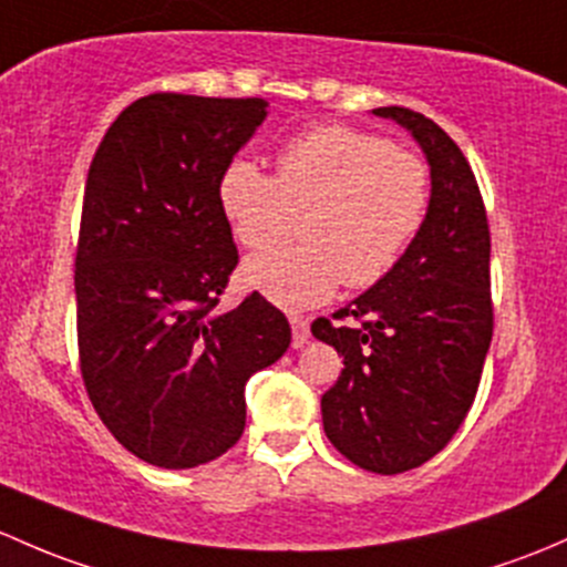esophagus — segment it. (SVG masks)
I'll use <instances>...</instances> for the list:
<instances>
[{
  "mask_svg": "<svg viewBox=\"0 0 567 567\" xmlns=\"http://www.w3.org/2000/svg\"><path fill=\"white\" fill-rule=\"evenodd\" d=\"M290 326H293V348H303L309 339V320L303 315H290Z\"/></svg>",
  "mask_w": 567,
  "mask_h": 567,
  "instance_id": "obj_1",
  "label": "esophagus"
}]
</instances>
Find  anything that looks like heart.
<instances>
[{"label": "heart", "instance_id": "obj_1", "mask_svg": "<svg viewBox=\"0 0 567 567\" xmlns=\"http://www.w3.org/2000/svg\"><path fill=\"white\" fill-rule=\"evenodd\" d=\"M217 198L247 249L290 236L301 217L303 241L247 260L241 279L279 307L307 309L339 282L372 288L399 266L429 217L432 168L380 135L329 124L285 143L277 176L252 159L228 163Z\"/></svg>", "mask_w": 567, "mask_h": 567}]
</instances>
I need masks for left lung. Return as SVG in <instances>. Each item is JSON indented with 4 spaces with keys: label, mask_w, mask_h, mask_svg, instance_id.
I'll return each instance as SVG.
<instances>
[{
    "label": "left lung",
    "mask_w": 567,
    "mask_h": 567,
    "mask_svg": "<svg viewBox=\"0 0 567 567\" xmlns=\"http://www.w3.org/2000/svg\"><path fill=\"white\" fill-rule=\"evenodd\" d=\"M424 148L429 217L385 279L312 333L342 353L320 399L333 449L369 473L421 467L451 443L478 391L494 331L486 206L462 148L424 113L374 109Z\"/></svg>",
    "instance_id": "1"
}]
</instances>
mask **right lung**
Instances as JSON below:
<instances>
[{
    "label": "right lung",
    "mask_w": 567,
    "mask_h": 567,
    "mask_svg": "<svg viewBox=\"0 0 567 567\" xmlns=\"http://www.w3.org/2000/svg\"><path fill=\"white\" fill-rule=\"evenodd\" d=\"M266 105L146 94L89 165L75 249L81 378L113 437L154 467L223 456L244 432L247 380L290 344L288 318L260 293L217 312L238 264L217 184Z\"/></svg>",
    "instance_id": "obj_1"
}]
</instances>
